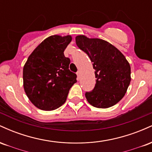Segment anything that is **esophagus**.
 Here are the masks:
<instances>
[{
	"label": "esophagus",
	"mask_w": 152,
	"mask_h": 152,
	"mask_svg": "<svg viewBox=\"0 0 152 152\" xmlns=\"http://www.w3.org/2000/svg\"><path fill=\"white\" fill-rule=\"evenodd\" d=\"M76 75H77L78 79H79L80 76H81V72H80V71H77V73H76Z\"/></svg>",
	"instance_id": "34e87169"
}]
</instances>
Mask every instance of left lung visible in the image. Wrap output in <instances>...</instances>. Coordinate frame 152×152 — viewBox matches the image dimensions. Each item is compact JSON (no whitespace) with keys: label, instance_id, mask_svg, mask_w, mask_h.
I'll list each match as a JSON object with an SVG mask.
<instances>
[{"label":"left lung","instance_id":"1","mask_svg":"<svg viewBox=\"0 0 152 152\" xmlns=\"http://www.w3.org/2000/svg\"><path fill=\"white\" fill-rule=\"evenodd\" d=\"M76 43L88 56L95 70V87L85 94L88 102L99 109L117 104L130 84L129 63L119 50L103 39L79 35L76 37Z\"/></svg>","mask_w":152,"mask_h":152}]
</instances>
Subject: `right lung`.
Instances as JSON below:
<instances>
[{
    "label": "right lung",
    "instance_id": "obj_1",
    "mask_svg": "<svg viewBox=\"0 0 152 152\" xmlns=\"http://www.w3.org/2000/svg\"><path fill=\"white\" fill-rule=\"evenodd\" d=\"M72 37L53 35L40 43L31 53L23 70V88L34 105L52 111L66 102L76 74L69 69L70 59L64 50Z\"/></svg>",
    "mask_w": 152,
    "mask_h": 152
}]
</instances>
